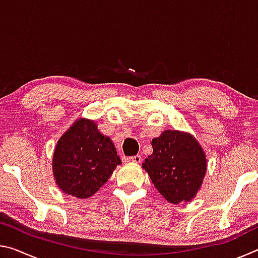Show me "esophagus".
<instances>
[{
    "label": "esophagus",
    "mask_w": 258,
    "mask_h": 258,
    "mask_svg": "<svg viewBox=\"0 0 258 258\" xmlns=\"http://www.w3.org/2000/svg\"><path fill=\"white\" fill-rule=\"evenodd\" d=\"M124 161H127V163H135V164H139L140 161H141V156H132V157H127V158H125Z\"/></svg>",
    "instance_id": "34e87169"
}]
</instances>
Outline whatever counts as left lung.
<instances>
[{
    "instance_id": "1",
    "label": "left lung",
    "mask_w": 258,
    "mask_h": 258,
    "mask_svg": "<svg viewBox=\"0 0 258 258\" xmlns=\"http://www.w3.org/2000/svg\"><path fill=\"white\" fill-rule=\"evenodd\" d=\"M152 154L142 167L159 194L174 205L190 202L206 174V155L191 134L166 130L152 139Z\"/></svg>"
}]
</instances>
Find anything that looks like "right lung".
I'll return each instance as SVG.
<instances>
[{"label":"right lung","instance_id":"obj_1","mask_svg":"<svg viewBox=\"0 0 258 258\" xmlns=\"http://www.w3.org/2000/svg\"><path fill=\"white\" fill-rule=\"evenodd\" d=\"M121 160L110 139L93 120H76L56 143L52 167L64 194L85 199L93 196Z\"/></svg>","mask_w":258,"mask_h":258}]
</instances>
